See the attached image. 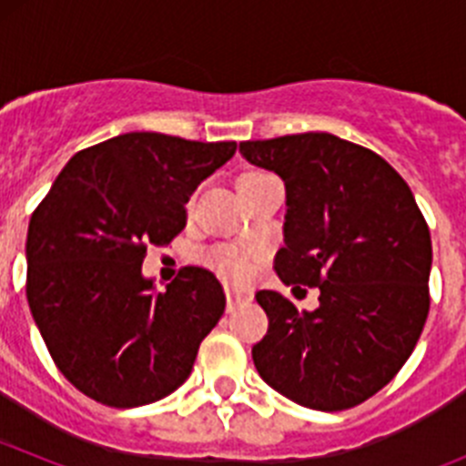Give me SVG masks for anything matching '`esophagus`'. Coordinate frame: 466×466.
<instances>
[{"mask_svg":"<svg viewBox=\"0 0 466 466\" xmlns=\"http://www.w3.org/2000/svg\"><path fill=\"white\" fill-rule=\"evenodd\" d=\"M224 291H226V308H228V310H236L240 303L252 300V291L240 289V287H236V284H224Z\"/></svg>","mask_w":466,"mask_h":466,"instance_id":"1","label":"esophagus"}]
</instances>
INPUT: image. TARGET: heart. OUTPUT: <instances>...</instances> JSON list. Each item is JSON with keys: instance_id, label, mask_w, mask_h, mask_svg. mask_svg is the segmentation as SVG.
<instances>
[{"instance_id": "obj_1", "label": "heart", "mask_w": 466, "mask_h": 466, "mask_svg": "<svg viewBox=\"0 0 466 466\" xmlns=\"http://www.w3.org/2000/svg\"><path fill=\"white\" fill-rule=\"evenodd\" d=\"M266 177H270L268 172L247 170L238 177V187L261 182ZM258 258H261V254L257 249H247V247L238 245H214L208 252H203L205 266L212 268L219 278L230 279V282H245L247 278H252Z\"/></svg>"}]
</instances>
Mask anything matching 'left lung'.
<instances>
[{
	"label": "left lung",
	"instance_id": "left-lung-1",
	"mask_svg": "<svg viewBox=\"0 0 466 466\" xmlns=\"http://www.w3.org/2000/svg\"><path fill=\"white\" fill-rule=\"evenodd\" d=\"M240 151L287 188L275 273L294 289H319L312 312L257 291L268 315L252 348L258 376L308 409L360 406L397 376L427 322L430 226L403 177L355 142L300 133L240 142Z\"/></svg>",
	"mask_w": 466,
	"mask_h": 466
}]
</instances>
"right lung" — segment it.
Returning <instances> with one entry per match:
<instances>
[{
    "label": "right lung",
    "mask_w": 466,
    "mask_h": 466,
    "mask_svg": "<svg viewBox=\"0 0 466 466\" xmlns=\"http://www.w3.org/2000/svg\"><path fill=\"white\" fill-rule=\"evenodd\" d=\"M236 142L126 133L69 158L27 228V303L53 361L79 392L135 409L191 376L224 315L214 273L184 266L166 291L142 278L147 247L187 226L188 196Z\"/></svg>",
    "instance_id": "obj_1"
}]
</instances>
